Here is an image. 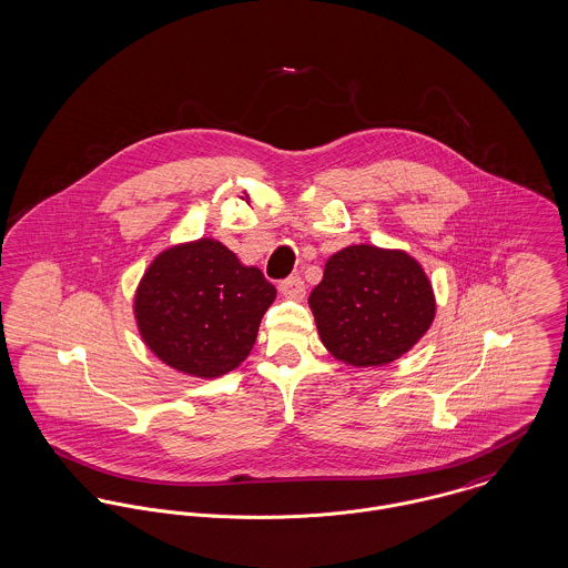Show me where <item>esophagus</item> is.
<instances>
[{"label":"esophagus","mask_w":568,"mask_h":568,"mask_svg":"<svg viewBox=\"0 0 568 568\" xmlns=\"http://www.w3.org/2000/svg\"><path fill=\"white\" fill-rule=\"evenodd\" d=\"M280 291H282L286 297H291V300H302V297L306 295V286H304L302 277H297V275L284 280V282L280 284Z\"/></svg>","instance_id":"obj_1"}]
</instances>
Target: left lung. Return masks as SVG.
I'll return each instance as SVG.
<instances>
[{"mask_svg": "<svg viewBox=\"0 0 568 568\" xmlns=\"http://www.w3.org/2000/svg\"><path fill=\"white\" fill-rule=\"evenodd\" d=\"M308 304L325 349L358 368L408 354L436 316L434 288L418 260L364 243L329 256Z\"/></svg>", "mask_w": 568, "mask_h": 568, "instance_id": "1", "label": "left lung"}]
</instances>
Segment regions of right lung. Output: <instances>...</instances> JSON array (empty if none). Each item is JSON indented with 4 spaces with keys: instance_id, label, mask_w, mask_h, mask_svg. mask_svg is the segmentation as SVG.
<instances>
[{
    "instance_id": "add662e5",
    "label": "right lung",
    "mask_w": 568,
    "mask_h": 568,
    "mask_svg": "<svg viewBox=\"0 0 568 568\" xmlns=\"http://www.w3.org/2000/svg\"><path fill=\"white\" fill-rule=\"evenodd\" d=\"M275 295L258 266L206 236L152 260L134 293V318L158 361L214 379L250 356Z\"/></svg>"
}]
</instances>
